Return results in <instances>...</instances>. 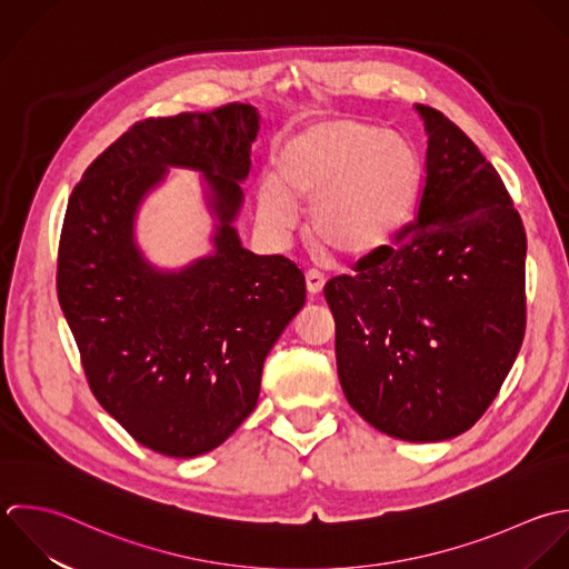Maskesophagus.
I'll list each match as a JSON object with an SVG mask.
<instances>
[{
    "label": "esophagus",
    "mask_w": 569,
    "mask_h": 569,
    "mask_svg": "<svg viewBox=\"0 0 569 569\" xmlns=\"http://www.w3.org/2000/svg\"><path fill=\"white\" fill-rule=\"evenodd\" d=\"M326 286V277L319 272V270H308L306 272V288L310 295H321Z\"/></svg>",
    "instance_id": "obj_1"
}]
</instances>
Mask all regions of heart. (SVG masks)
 I'll list each match as a JSON object with an SVG mask.
<instances>
[{
  "mask_svg": "<svg viewBox=\"0 0 569 569\" xmlns=\"http://www.w3.org/2000/svg\"><path fill=\"white\" fill-rule=\"evenodd\" d=\"M421 183L415 146L355 119H319L292 134L277 157V179L259 188V219L288 234L310 206L312 241L337 257L363 259L386 248L408 221Z\"/></svg>",
  "mask_w": 569,
  "mask_h": 569,
  "instance_id": "obj_1",
  "label": "heart"
}]
</instances>
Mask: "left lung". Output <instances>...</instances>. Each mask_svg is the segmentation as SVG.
<instances>
[{
	"label": "left lung",
	"mask_w": 569,
	"mask_h": 569,
	"mask_svg": "<svg viewBox=\"0 0 569 569\" xmlns=\"http://www.w3.org/2000/svg\"><path fill=\"white\" fill-rule=\"evenodd\" d=\"M426 123L417 219L326 283L348 403L415 443L470 430L497 399L526 335L523 221L495 166L443 112Z\"/></svg>",
	"instance_id": "8db88e82"
}]
</instances>
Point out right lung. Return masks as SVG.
I'll return each mask as SVG.
<instances>
[{"mask_svg":"<svg viewBox=\"0 0 569 569\" xmlns=\"http://www.w3.org/2000/svg\"><path fill=\"white\" fill-rule=\"evenodd\" d=\"M259 112L143 119L74 186L59 239L57 297L101 408L141 446L174 459L221 446L254 410L263 361L306 303L303 272L259 257L234 228ZM168 167L202 172L213 252L179 271L136 246L142 199Z\"/></svg>","mask_w":569,"mask_h":569,"instance_id":"1","label":"right lung"}]
</instances>
